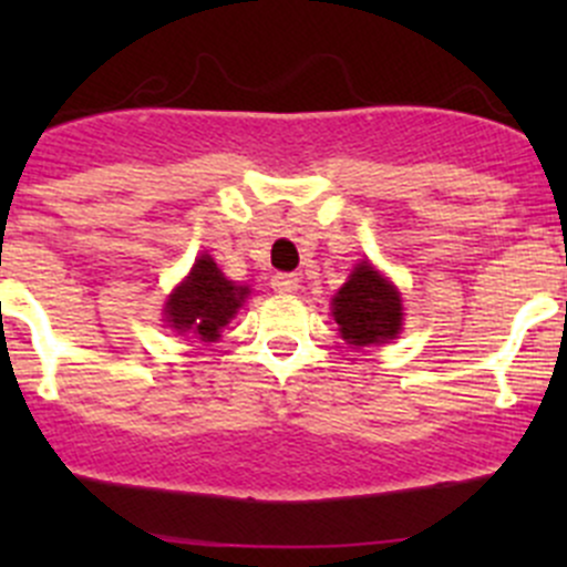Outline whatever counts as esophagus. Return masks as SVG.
Listing matches in <instances>:
<instances>
[{
  "label": "esophagus",
  "instance_id": "1",
  "mask_svg": "<svg viewBox=\"0 0 567 567\" xmlns=\"http://www.w3.org/2000/svg\"><path fill=\"white\" fill-rule=\"evenodd\" d=\"M299 282L301 279L296 277V274H274L271 277V288L282 296L296 293V290H299Z\"/></svg>",
  "mask_w": 567,
  "mask_h": 567
}]
</instances>
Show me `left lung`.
I'll list each match as a JSON object with an SVG mask.
<instances>
[{
	"instance_id": "1",
	"label": "left lung",
	"mask_w": 567,
	"mask_h": 567,
	"mask_svg": "<svg viewBox=\"0 0 567 567\" xmlns=\"http://www.w3.org/2000/svg\"><path fill=\"white\" fill-rule=\"evenodd\" d=\"M334 320L340 323L342 340L351 346H373L398 334L403 307L398 290L370 262H362L334 296Z\"/></svg>"
}]
</instances>
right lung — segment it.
I'll return each mask as SVG.
<instances>
[{
  "instance_id": "obj_1",
  "label": "right lung",
  "mask_w": 567,
  "mask_h": 567,
  "mask_svg": "<svg viewBox=\"0 0 567 567\" xmlns=\"http://www.w3.org/2000/svg\"><path fill=\"white\" fill-rule=\"evenodd\" d=\"M247 293L249 288L230 282L216 268V262L203 255L194 262L186 282L169 296L167 307H164L167 323L177 331H192L199 340L210 342L219 337L221 326L230 323Z\"/></svg>"
}]
</instances>
